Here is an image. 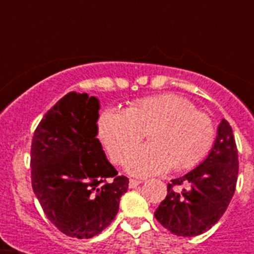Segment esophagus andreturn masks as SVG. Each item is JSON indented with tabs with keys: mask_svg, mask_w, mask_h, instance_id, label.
I'll use <instances>...</instances> for the list:
<instances>
[{
	"mask_svg": "<svg viewBox=\"0 0 254 254\" xmlns=\"http://www.w3.org/2000/svg\"><path fill=\"white\" fill-rule=\"evenodd\" d=\"M141 183H142V182L137 181V179H129L128 186H129V188H134V187H137L138 185H141Z\"/></svg>",
	"mask_w": 254,
	"mask_h": 254,
	"instance_id": "1",
	"label": "esophagus"
}]
</instances>
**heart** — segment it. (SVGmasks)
<instances>
[{
    "mask_svg": "<svg viewBox=\"0 0 254 254\" xmlns=\"http://www.w3.org/2000/svg\"><path fill=\"white\" fill-rule=\"evenodd\" d=\"M148 133L150 143L131 153ZM98 134L112 160L131 174L147 177L198 165L214 143L212 120L178 94L137 100L126 111L107 109L98 118Z\"/></svg>",
    "mask_w": 254,
    "mask_h": 254,
    "instance_id": "1",
    "label": "heart"
}]
</instances>
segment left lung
<instances>
[{"label": "left lung", "instance_id": "obj_1", "mask_svg": "<svg viewBox=\"0 0 254 254\" xmlns=\"http://www.w3.org/2000/svg\"><path fill=\"white\" fill-rule=\"evenodd\" d=\"M238 150L233 129L223 120L214 147L198 167L168 183V194L155 217L178 237L207 232L223 216L237 186Z\"/></svg>", "mask_w": 254, "mask_h": 254}]
</instances>
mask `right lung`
<instances>
[{
    "mask_svg": "<svg viewBox=\"0 0 254 254\" xmlns=\"http://www.w3.org/2000/svg\"><path fill=\"white\" fill-rule=\"evenodd\" d=\"M99 100L71 91L44 114L31 141V187L44 214L68 237L89 239L112 223L128 178L96 138Z\"/></svg>",
    "mask_w": 254,
    "mask_h": 254,
    "instance_id": "obj_1",
    "label": "right lung"
}]
</instances>
